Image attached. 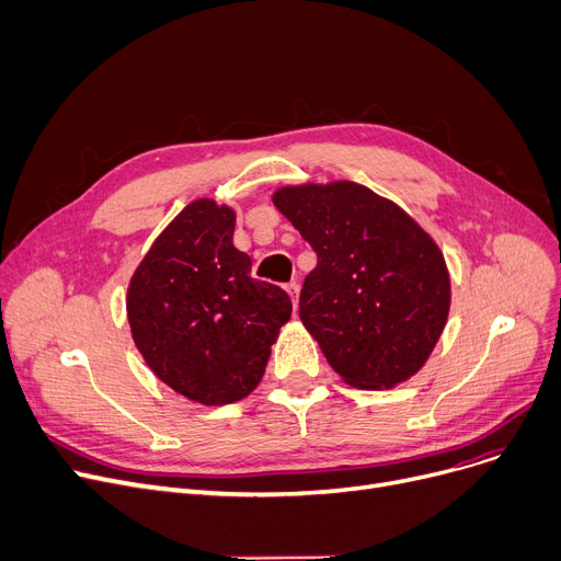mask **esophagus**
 <instances>
[{
	"instance_id": "obj_1",
	"label": "esophagus",
	"mask_w": 561,
	"mask_h": 561,
	"mask_svg": "<svg viewBox=\"0 0 561 561\" xmlns=\"http://www.w3.org/2000/svg\"><path fill=\"white\" fill-rule=\"evenodd\" d=\"M285 289H287V295H289L291 304H295V308H297V304H299V291H301L299 283H297V280H291V283H287V285H285Z\"/></svg>"
}]
</instances>
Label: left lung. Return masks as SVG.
Here are the masks:
<instances>
[{
  "mask_svg": "<svg viewBox=\"0 0 561 561\" xmlns=\"http://www.w3.org/2000/svg\"><path fill=\"white\" fill-rule=\"evenodd\" d=\"M274 205L317 253L299 317L329 365L363 390L409 381L432 356L451 301L430 232L350 180L280 186Z\"/></svg>",
  "mask_w": 561,
  "mask_h": 561,
  "instance_id": "obj_1",
  "label": "left lung"
}]
</instances>
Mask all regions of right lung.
<instances>
[{
    "label": "right lung",
    "instance_id": "1",
    "mask_svg": "<svg viewBox=\"0 0 561 561\" xmlns=\"http://www.w3.org/2000/svg\"><path fill=\"white\" fill-rule=\"evenodd\" d=\"M234 209L198 198L159 234L127 287L131 337L159 381L205 407L244 399L260 383L287 291L251 278L232 244Z\"/></svg>",
    "mask_w": 561,
    "mask_h": 561
}]
</instances>
